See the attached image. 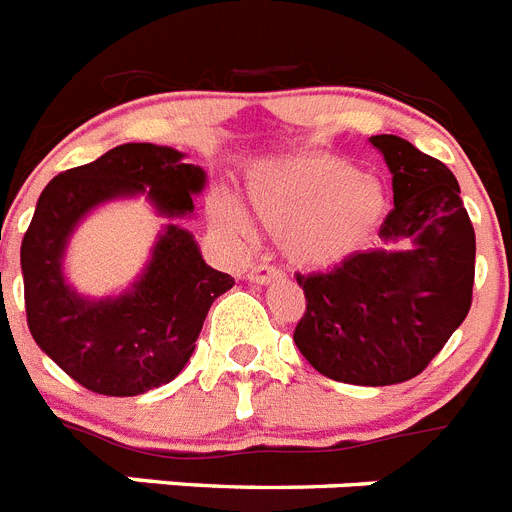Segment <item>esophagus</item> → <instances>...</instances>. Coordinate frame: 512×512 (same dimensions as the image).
<instances>
[{"label": "esophagus", "instance_id": "1", "mask_svg": "<svg viewBox=\"0 0 512 512\" xmlns=\"http://www.w3.org/2000/svg\"><path fill=\"white\" fill-rule=\"evenodd\" d=\"M283 273L281 270H275L273 265H255V268L247 273V281L257 283V286H268L273 281H281Z\"/></svg>", "mask_w": 512, "mask_h": 512}]
</instances>
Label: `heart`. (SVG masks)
<instances>
[{
    "instance_id": "b5f03b06",
    "label": "heart",
    "mask_w": 512,
    "mask_h": 512,
    "mask_svg": "<svg viewBox=\"0 0 512 512\" xmlns=\"http://www.w3.org/2000/svg\"><path fill=\"white\" fill-rule=\"evenodd\" d=\"M247 203L265 229L281 234L283 255L311 270L332 268L361 250L386 213L381 182L327 154L255 167L247 177ZM216 216L239 234L250 229L231 203H219Z\"/></svg>"
}]
</instances>
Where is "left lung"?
<instances>
[{"label":"left lung","instance_id":"obj_1","mask_svg":"<svg viewBox=\"0 0 512 512\" xmlns=\"http://www.w3.org/2000/svg\"><path fill=\"white\" fill-rule=\"evenodd\" d=\"M368 141L394 190L381 247L296 275L306 311L293 342L327 379L389 386L422 373L469 314L477 239L446 164L391 133Z\"/></svg>","mask_w":512,"mask_h":512}]
</instances>
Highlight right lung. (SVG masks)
Returning <instances> with one entry per match:
<instances>
[{"label":"right lung","mask_w":512,"mask_h":512,"mask_svg":"<svg viewBox=\"0 0 512 512\" xmlns=\"http://www.w3.org/2000/svg\"><path fill=\"white\" fill-rule=\"evenodd\" d=\"M206 172L172 146L121 144L100 159L61 172L38 198L20 247L25 311L38 348L84 389L136 397L170 384L185 368L206 314L234 278L206 265L188 229ZM144 194L171 219L145 273L118 297L90 300L65 281L73 229L102 202Z\"/></svg>","instance_id":"1"}]
</instances>
